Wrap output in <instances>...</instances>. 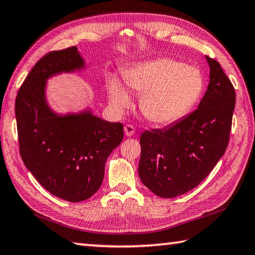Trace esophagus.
<instances>
[{"label": "esophagus", "mask_w": 255, "mask_h": 255, "mask_svg": "<svg viewBox=\"0 0 255 255\" xmlns=\"http://www.w3.org/2000/svg\"><path fill=\"white\" fill-rule=\"evenodd\" d=\"M124 131L126 133L127 137H131L133 133H135V127L132 125H126L124 128Z\"/></svg>", "instance_id": "esophagus-1"}]
</instances>
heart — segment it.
<instances>
[{
  "mask_svg": "<svg viewBox=\"0 0 255 255\" xmlns=\"http://www.w3.org/2000/svg\"><path fill=\"white\" fill-rule=\"evenodd\" d=\"M124 81L131 91L141 95L140 112L155 125H169L183 118L204 89V79L197 68L170 58L133 64L125 71ZM108 98L117 113L131 105L130 95L117 77L110 78Z\"/></svg>",
  "mask_w": 255,
  "mask_h": 255,
  "instance_id": "1",
  "label": "heart"
}]
</instances>
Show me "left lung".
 Here are the masks:
<instances>
[{
    "label": "left lung",
    "mask_w": 255,
    "mask_h": 255,
    "mask_svg": "<svg viewBox=\"0 0 255 255\" xmlns=\"http://www.w3.org/2000/svg\"><path fill=\"white\" fill-rule=\"evenodd\" d=\"M210 82L198 108L163 129L143 131L138 174L147 188L173 198L196 187L228 147L235 90L221 64L206 55Z\"/></svg>",
    "instance_id": "8db88e82"
}]
</instances>
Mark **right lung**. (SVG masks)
<instances>
[{
	"mask_svg": "<svg viewBox=\"0 0 255 255\" xmlns=\"http://www.w3.org/2000/svg\"><path fill=\"white\" fill-rule=\"evenodd\" d=\"M85 69L77 47L50 52L32 68L15 100L23 163L48 192L72 203L98 191L106 160L124 138L123 124L97 117L91 108L59 114L50 107V78Z\"/></svg>",
	"mask_w": 255,
	"mask_h": 255,
	"instance_id": "add662e5",
	"label": "right lung"
}]
</instances>
